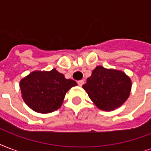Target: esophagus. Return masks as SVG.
Masks as SVG:
<instances>
[{"label": "esophagus", "mask_w": 151, "mask_h": 151, "mask_svg": "<svg viewBox=\"0 0 151 151\" xmlns=\"http://www.w3.org/2000/svg\"><path fill=\"white\" fill-rule=\"evenodd\" d=\"M84 83H85V81L83 80H80V81H78V84L79 86H82L83 85H84Z\"/></svg>", "instance_id": "obj_1"}]
</instances>
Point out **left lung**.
Listing matches in <instances>:
<instances>
[{"mask_svg": "<svg viewBox=\"0 0 151 151\" xmlns=\"http://www.w3.org/2000/svg\"><path fill=\"white\" fill-rule=\"evenodd\" d=\"M82 87L97 107L110 111L121 106L129 98L132 81L122 71L98 66Z\"/></svg>", "mask_w": 151, "mask_h": 151, "instance_id": "1", "label": "left lung"}]
</instances>
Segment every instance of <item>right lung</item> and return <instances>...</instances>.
Returning a JSON list of instances; mask_svg holds the SVG:
<instances>
[{
  "label": "right lung",
  "instance_id": "obj_1",
  "mask_svg": "<svg viewBox=\"0 0 151 151\" xmlns=\"http://www.w3.org/2000/svg\"><path fill=\"white\" fill-rule=\"evenodd\" d=\"M78 85L75 81L66 79L56 69L50 71H34L20 81L22 97L32 110L48 114L58 110L66 93Z\"/></svg>",
  "mask_w": 151,
  "mask_h": 151
}]
</instances>
